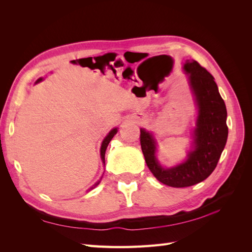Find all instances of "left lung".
I'll return each instance as SVG.
<instances>
[{
  "instance_id": "left-lung-1",
  "label": "left lung",
  "mask_w": 252,
  "mask_h": 252,
  "mask_svg": "<svg viewBox=\"0 0 252 252\" xmlns=\"http://www.w3.org/2000/svg\"><path fill=\"white\" fill-rule=\"evenodd\" d=\"M183 69L199 109L193 131L192 147L187 158L171 168H164L156 158L157 143L152 133L141 128V147L149 170L163 184L189 187L207 179L216 169L228 136L227 110L215 78L196 61L186 60Z\"/></svg>"
}]
</instances>
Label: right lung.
<instances>
[{
  "label": "right lung",
  "instance_id": "1",
  "mask_svg": "<svg viewBox=\"0 0 252 252\" xmlns=\"http://www.w3.org/2000/svg\"><path fill=\"white\" fill-rule=\"evenodd\" d=\"M42 81V78H40L39 80H37L35 83H39V82H41ZM118 132V128H113L112 130H110V132L107 134V136H106V138L103 140V142H102V145H101V158H102V162H103V164L105 165V152H106V149H107V146H108V144H109V142L111 141V139L113 138L114 136V134H116ZM102 179V178H101ZM98 183H100V181H97L95 184L91 187L89 190H91V189H94V187H96L97 185H98Z\"/></svg>",
  "mask_w": 252,
  "mask_h": 252
}]
</instances>
